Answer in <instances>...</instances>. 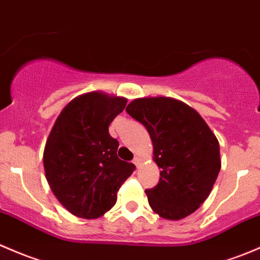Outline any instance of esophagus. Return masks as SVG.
Returning <instances> with one entry per match:
<instances>
[{
	"mask_svg": "<svg viewBox=\"0 0 260 260\" xmlns=\"http://www.w3.org/2000/svg\"><path fill=\"white\" fill-rule=\"evenodd\" d=\"M141 162H142V159L139 157H135V159H133V163H135L136 167L141 166Z\"/></svg>",
	"mask_w": 260,
	"mask_h": 260,
	"instance_id": "34e87169",
	"label": "esophagus"
}]
</instances>
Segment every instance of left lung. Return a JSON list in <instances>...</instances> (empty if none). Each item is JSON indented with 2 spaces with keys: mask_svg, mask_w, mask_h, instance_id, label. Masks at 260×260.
Listing matches in <instances>:
<instances>
[{
  "mask_svg": "<svg viewBox=\"0 0 260 260\" xmlns=\"http://www.w3.org/2000/svg\"><path fill=\"white\" fill-rule=\"evenodd\" d=\"M125 111L147 128L162 169L158 184L146 189L153 212L171 220L188 217L208 198L220 171L217 137L196 109L174 98H137Z\"/></svg>",
  "mask_w": 260,
  "mask_h": 260,
  "instance_id": "1",
  "label": "left lung"
}]
</instances>
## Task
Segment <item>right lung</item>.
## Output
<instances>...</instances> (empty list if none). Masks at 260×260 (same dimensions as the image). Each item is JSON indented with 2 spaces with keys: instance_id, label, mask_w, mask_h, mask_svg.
I'll use <instances>...</instances> for the list:
<instances>
[{
  "instance_id": "obj_1",
  "label": "right lung",
  "mask_w": 260,
  "mask_h": 260,
  "mask_svg": "<svg viewBox=\"0 0 260 260\" xmlns=\"http://www.w3.org/2000/svg\"><path fill=\"white\" fill-rule=\"evenodd\" d=\"M127 105L123 97L89 92L62 109L46 142V179L73 215L94 219L117 202V192L135 165L117 155L118 141L108 127Z\"/></svg>"
}]
</instances>
